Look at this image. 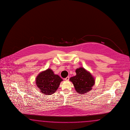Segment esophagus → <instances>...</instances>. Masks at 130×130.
Returning a JSON list of instances; mask_svg holds the SVG:
<instances>
[{
    "instance_id": "34e87169",
    "label": "esophagus",
    "mask_w": 130,
    "mask_h": 130,
    "mask_svg": "<svg viewBox=\"0 0 130 130\" xmlns=\"http://www.w3.org/2000/svg\"><path fill=\"white\" fill-rule=\"evenodd\" d=\"M65 80H67V81H68V80H69V76H68L67 77H66L65 79H64Z\"/></svg>"
}]
</instances>
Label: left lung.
Listing matches in <instances>:
<instances>
[{
    "instance_id": "8db88e82",
    "label": "left lung",
    "mask_w": 130,
    "mask_h": 130,
    "mask_svg": "<svg viewBox=\"0 0 130 130\" xmlns=\"http://www.w3.org/2000/svg\"><path fill=\"white\" fill-rule=\"evenodd\" d=\"M76 76L70 79L76 91L79 94H84L91 91L95 83L94 79L91 73L83 68L76 69Z\"/></svg>"
}]
</instances>
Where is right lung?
<instances>
[{
	"label": "right lung",
	"mask_w": 130,
	"mask_h": 130,
	"mask_svg": "<svg viewBox=\"0 0 130 130\" xmlns=\"http://www.w3.org/2000/svg\"><path fill=\"white\" fill-rule=\"evenodd\" d=\"M59 75H56L51 69L40 72L36 78V84L40 91L46 95H51L57 91L62 81Z\"/></svg>",
	"instance_id": "add662e5"
}]
</instances>
